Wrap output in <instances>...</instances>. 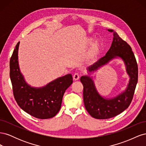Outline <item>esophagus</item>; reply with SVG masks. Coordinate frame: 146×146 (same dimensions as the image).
<instances>
[{
    "label": "esophagus",
    "mask_w": 146,
    "mask_h": 146,
    "mask_svg": "<svg viewBox=\"0 0 146 146\" xmlns=\"http://www.w3.org/2000/svg\"><path fill=\"white\" fill-rule=\"evenodd\" d=\"M73 78H74V80L75 81L78 80V79L80 78V76H79V74H77V73L74 74V75L73 76Z\"/></svg>",
    "instance_id": "obj_1"
}]
</instances>
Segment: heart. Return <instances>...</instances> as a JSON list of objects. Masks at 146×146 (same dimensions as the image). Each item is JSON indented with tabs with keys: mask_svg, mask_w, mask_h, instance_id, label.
<instances>
[{
	"mask_svg": "<svg viewBox=\"0 0 146 146\" xmlns=\"http://www.w3.org/2000/svg\"><path fill=\"white\" fill-rule=\"evenodd\" d=\"M94 39L93 38L91 37L87 38L84 42V45L86 47L91 45L84 56L85 61L88 64L96 63L101 54L102 50L101 42L98 40L92 42Z\"/></svg>",
	"mask_w": 146,
	"mask_h": 146,
	"instance_id": "obj_1",
	"label": "heart"
}]
</instances>
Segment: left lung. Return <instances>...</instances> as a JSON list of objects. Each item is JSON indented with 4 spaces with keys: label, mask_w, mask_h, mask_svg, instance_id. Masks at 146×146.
Wrapping results in <instances>:
<instances>
[{
    "label": "left lung",
    "mask_w": 146,
    "mask_h": 146,
    "mask_svg": "<svg viewBox=\"0 0 146 146\" xmlns=\"http://www.w3.org/2000/svg\"><path fill=\"white\" fill-rule=\"evenodd\" d=\"M107 30L113 35L111 46L105 56L88 68L87 72L90 75L94 74L102 68L107 66L110 61L119 59L124 64L129 80L125 90L113 98H107L99 93L92 76L81 77L80 81L83 85V101L85 108L92 117L98 119L113 117L129 107L138 82V65L131 48L119 37L114 30Z\"/></svg>",
    "instance_id": "left-lung-1"
}]
</instances>
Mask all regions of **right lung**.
<instances>
[{
  "label": "right lung",
  "instance_id": "obj_1",
  "mask_svg": "<svg viewBox=\"0 0 146 146\" xmlns=\"http://www.w3.org/2000/svg\"><path fill=\"white\" fill-rule=\"evenodd\" d=\"M19 43L16 46L10 62V76L16 102L22 110L35 117L46 119L54 117L61 108L66 90L73 82L72 75L57 78L41 87L30 85L19 68Z\"/></svg>",
  "mask_w": 146,
  "mask_h": 146
}]
</instances>
